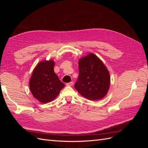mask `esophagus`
I'll return each instance as SVG.
<instances>
[{
    "mask_svg": "<svg viewBox=\"0 0 148 148\" xmlns=\"http://www.w3.org/2000/svg\"><path fill=\"white\" fill-rule=\"evenodd\" d=\"M73 84V82H70V83H66V86H72Z\"/></svg>",
    "mask_w": 148,
    "mask_h": 148,
    "instance_id": "obj_1",
    "label": "esophagus"
}]
</instances>
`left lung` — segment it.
Wrapping results in <instances>:
<instances>
[{"label": "left lung", "instance_id": "8db88e82", "mask_svg": "<svg viewBox=\"0 0 148 148\" xmlns=\"http://www.w3.org/2000/svg\"><path fill=\"white\" fill-rule=\"evenodd\" d=\"M79 76L75 88L84 97L91 101L106 96L110 84L108 69L99 57L92 53L80 58Z\"/></svg>", "mask_w": 148, "mask_h": 148}]
</instances>
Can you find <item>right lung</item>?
<instances>
[{"label": "right lung", "instance_id": "add662e5", "mask_svg": "<svg viewBox=\"0 0 148 148\" xmlns=\"http://www.w3.org/2000/svg\"><path fill=\"white\" fill-rule=\"evenodd\" d=\"M54 65L53 60L41 61L35 66L29 79L33 96L43 104L54 100L65 86L54 72Z\"/></svg>", "mask_w": 148, "mask_h": 148}]
</instances>
